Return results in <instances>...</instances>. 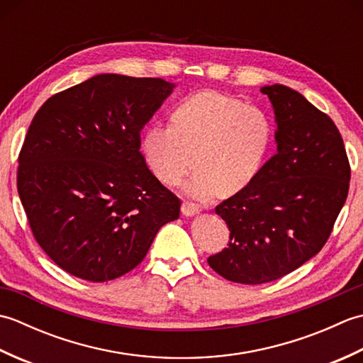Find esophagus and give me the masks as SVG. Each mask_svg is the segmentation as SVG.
Here are the masks:
<instances>
[{"label":"esophagus","mask_w":363,"mask_h":363,"mask_svg":"<svg viewBox=\"0 0 363 363\" xmlns=\"http://www.w3.org/2000/svg\"><path fill=\"white\" fill-rule=\"evenodd\" d=\"M181 212L182 215H186V217H194L199 212V207L195 203H190V201H184L181 206Z\"/></svg>","instance_id":"1"}]
</instances>
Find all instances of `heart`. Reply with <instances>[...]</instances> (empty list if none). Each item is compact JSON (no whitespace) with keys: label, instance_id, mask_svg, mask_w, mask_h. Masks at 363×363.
Here are the masks:
<instances>
[{"label":"heart","instance_id":"b5f03b06","mask_svg":"<svg viewBox=\"0 0 363 363\" xmlns=\"http://www.w3.org/2000/svg\"><path fill=\"white\" fill-rule=\"evenodd\" d=\"M273 123L259 107L218 90H199L176 106L168 130L148 128L140 138L146 165L165 186L191 167L187 194L198 199L240 194L262 172L273 143Z\"/></svg>","mask_w":363,"mask_h":363}]
</instances>
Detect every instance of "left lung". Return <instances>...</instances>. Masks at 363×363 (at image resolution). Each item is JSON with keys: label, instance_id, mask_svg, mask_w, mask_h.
I'll list each match as a JSON object with an SVG mask.
<instances>
[{"label": "left lung", "instance_id": "left-lung-1", "mask_svg": "<svg viewBox=\"0 0 363 363\" xmlns=\"http://www.w3.org/2000/svg\"><path fill=\"white\" fill-rule=\"evenodd\" d=\"M276 115L277 152L251 186L215 207L229 246L207 262L228 281L265 284L295 272L333 233L351 168L335 123L290 87H262Z\"/></svg>", "mask_w": 363, "mask_h": 363}]
</instances>
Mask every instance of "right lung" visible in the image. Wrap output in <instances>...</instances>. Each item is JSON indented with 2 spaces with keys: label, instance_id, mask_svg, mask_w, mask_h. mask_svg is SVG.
<instances>
[{
  "label": "right lung",
  "instance_id": "1",
  "mask_svg": "<svg viewBox=\"0 0 363 363\" xmlns=\"http://www.w3.org/2000/svg\"><path fill=\"white\" fill-rule=\"evenodd\" d=\"M174 84L96 74L46 99L18 154L30 230L54 264L90 282L134 269L181 201L151 173L140 130Z\"/></svg>",
  "mask_w": 363,
  "mask_h": 363
}]
</instances>
